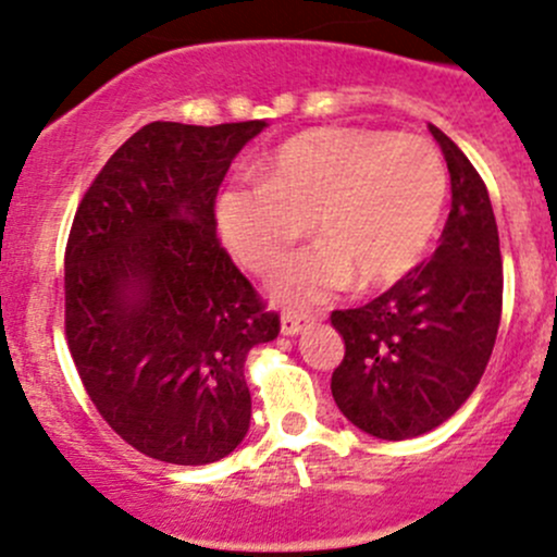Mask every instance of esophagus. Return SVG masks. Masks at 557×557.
Wrapping results in <instances>:
<instances>
[{
  "label": "esophagus",
  "instance_id": "esophagus-1",
  "mask_svg": "<svg viewBox=\"0 0 557 557\" xmlns=\"http://www.w3.org/2000/svg\"><path fill=\"white\" fill-rule=\"evenodd\" d=\"M312 323L314 318L309 312H283V318H280V331H283V336H298L304 327H309Z\"/></svg>",
  "mask_w": 557,
  "mask_h": 557
}]
</instances>
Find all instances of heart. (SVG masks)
I'll use <instances>...</instances> for the list:
<instances>
[{
	"label": "heart",
	"instance_id": "b5f03b06",
	"mask_svg": "<svg viewBox=\"0 0 557 557\" xmlns=\"http://www.w3.org/2000/svg\"><path fill=\"white\" fill-rule=\"evenodd\" d=\"M448 195L441 151L424 136L318 127L280 144L259 184L226 186L215 200L221 239L263 272L307 232L323 243L272 272L280 301L312 304L344 285L384 288L430 248Z\"/></svg>",
	"mask_w": 557,
	"mask_h": 557
}]
</instances>
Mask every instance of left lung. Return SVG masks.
Returning a JSON list of instances; mask_svg holds the SVG:
<instances>
[{
    "label": "left lung",
    "instance_id": "obj_1",
    "mask_svg": "<svg viewBox=\"0 0 557 557\" xmlns=\"http://www.w3.org/2000/svg\"><path fill=\"white\" fill-rule=\"evenodd\" d=\"M450 173V213L430 261L366 307L336 309L338 411L382 441H408L454 417L494 352L502 253L488 189L465 151L430 125Z\"/></svg>",
    "mask_w": 557,
    "mask_h": 557
}]
</instances>
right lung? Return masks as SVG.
<instances>
[{"instance_id": "right-lung-1", "label": "right lung", "mask_w": 557, "mask_h": 557, "mask_svg": "<svg viewBox=\"0 0 557 557\" xmlns=\"http://www.w3.org/2000/svg\"><path fill=\"white\" fill-rule=\"evenodd\" d=\"M267 127L149 122L82 197L66 245V338L111 430L168 465H210L250 426L245 357L280 318L215 237V195Z\"/></svg>"}]
</instances>
